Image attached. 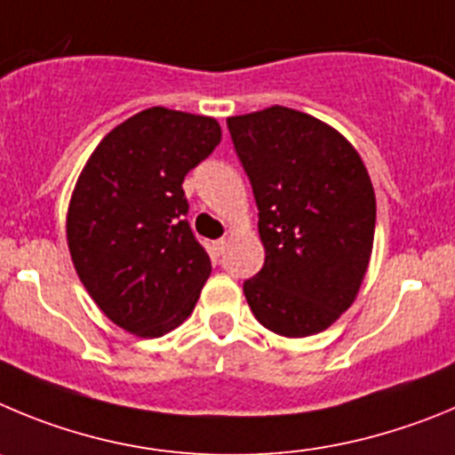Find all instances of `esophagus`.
<instances>
[{"instance_id": "34e87169", "label": "esophagus", "mask_w": 455, "mask_h": 455, "mask_svg": "<svg viewBox=\"0 0 455 455\" xmlns=\"http://www.w3.org/2000/svg\"><path fill=\"white\" fill-rule=\"evenodd\" d=\"M212 247H215V253H218V256H222V253L227 251V247H228V240H227V237H220L218 243L212 244Z\"/></svg>"}]
</instances>
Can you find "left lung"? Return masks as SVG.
I'll return each instance as SVG.
<instances>
[{
  "mask_svg": "<svg viewBox=\"0 0 455 455\" xmlns=\"http://www.w3.org/2000/svg\"><path fill=\"white\" fill-rule=\"evenodd\" d=\"M258 206L265 265L243 285L265 329L306 338L354 304L374 244L376 197L354 147L285 106L228 117Z\"/></svg>",
  "mask_w": 455,
  "mask_h": 455,
  "instance_id": "8db88e82",
  "label": "left lung"
}]
</instances>
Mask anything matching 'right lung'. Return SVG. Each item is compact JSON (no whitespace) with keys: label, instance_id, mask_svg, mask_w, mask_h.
<instances>
[{"label":"right lung","instance_id":"add662e5","mask_svg":"<svg viewBox=\"0 0 455 455\" xmlns=\"http://www.w3.org/2000/svg\"><path fill=\"white\" fill-rule=\"evenodd\" d=\"M220 140L212 117L154 106L110 131L81 172L68 211L72 263L129 333L158 338L197 304L211 258L188 224L181 186Z\"/></svg>","mask_w":455,"mask_h":455}]
</instances>
